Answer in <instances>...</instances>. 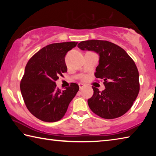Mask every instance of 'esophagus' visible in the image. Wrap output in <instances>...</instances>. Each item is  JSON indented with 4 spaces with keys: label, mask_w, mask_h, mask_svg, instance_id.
<instances>
[{
    "label": "esophagus",
    "mask_w": 156,
    "mask_h": 156,
    "mask_svg": "<svg viewBox=\"0 0 156 156\" xmlns=\"http://www.w3.org/2000/svg\"><path fill=\"white\" fill-rule=\"evenodd\" d=\"M78 85H79V87H80V89H83V87H84V84H82V83H79L78 84Z\"/></svg>",
    "instance_id": "esophagus-1"
}]
</instances>
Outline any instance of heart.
Masks as SVG:
<instances>
[{"label": "heart", "mask_w": 156, "mask_h": 156, "mask_svg": "<svg viewBox=\"0 0 156 156\" xmlns=\"http://www.w3.org/2000/svg\"><path fill=\"white\" fill-rule=\"evenodd\" d=\"M85 78H86L85 77H84V78H83V79H85Z\"/></svg>", "instance_id": "heart-1"}]
</instances>
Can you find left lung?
Returning a JSON list of instances; mask_svg holds the SVG:
<instances>
[{"label": "left lung", "mask_w": 156, "mask_h": 156, "mask_svg": "<svg viewBox=\"0 0 156 156\" xmlns=\"http://www.w3.org/2000/svg\"><path fill=\"white\" fill-rule=\"evenodd\" d=\"M78 47L100 56L95 76L104 80L105 89L100 91L92 87L93 96L87 101L89 108L105 119L122 116L131 109L139 94V73L135 62L122 48L107 41H82Z\"/></svg>", "instance_id": "left-lung-1"}]
</instances>
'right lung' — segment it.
Listing matches in <instances>:
<instances>
[{
    "label": "right lung",
    "mask_w": 156,
    "mask_h": 156,
    "mask_svg": "<svg viewBox=\"0 0 156 156\" xmlns=\"http://www.w3.org/2000/svg\"><path fill=\"white\" fill-rule=\"evenodd\" d=\"M78 43H53L42 48L29 60L20 87L26 107L31 114L44 122L62 119L69 105L79 90L72 83L61 91L56 81L67 72L65 58Z\"/></svg>",
    "instance_id": "add662e5"
}]
</instances>
